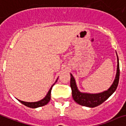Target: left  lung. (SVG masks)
Masks as SVG:
<instances>
[{"instance_id":"obj_1","label":"left lung","mask_w":126,"mask_h":126,"mask_svg":"<svg viewBox=\"0 0 126 126\" xmlns=\"http://www.w3.org/2000/svg\"><path fill=\"white\" fill-rule=\"evenodd\" d=\"M117 55V53H116ZM71 79H70V86L72 91V97L74 101L78 104L82 106L88 107L90 108H93L97 107L105 101H106L112 94L114 93L117 88L118 82H119L120 77V68H119V60L117 55V69H116V74L115 79L108 90L97 94H91L87 92H81L77 88L75 78L73 77L71 73Z\"/></svg>"}]
</instances>
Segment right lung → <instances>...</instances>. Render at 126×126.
Here are the masks:
<instances>
[{"instance_id": "1", "label": "right lung", "mask_w": 126, "mask_h": 126, "mask_svg": "<svg viewBox=\"0 0 126 126\" xmlns=\"http://www.w3.org/2000/svg\"><path fill=\"white\" fill-rule=\"evenodd\" d=\"M57 80H58V78H57V80H56V82H57ZM55 84H53V85ZM53 85L51 86V88L49 89V90L48 91V92H47V94H46V96H45V97H44L43 99L40 100V101H36V102H26V101H21L19 99H18V101H19V102H21V103H23V105H25V106L28 107H30V108L35 109L38 108V107H40L44 106V105H47V103H49V101H50V99H51V92Z\"/></svg>"}]
</instances>
